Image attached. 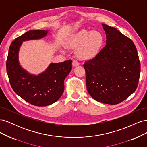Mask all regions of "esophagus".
Returning a JSON list of instances; mask_svg holds the SVG:
<instances>
[{
	"label": "esophagus",
	"mask_w": 147,
	"mask_h": 147,
	"mask_svg": "<svg viewBox=\"0 0 147 147\" xmlns=\"http://www.w3.org/2000/svg\"><path fill=\"white\" fill-rule=\"evenodd\" d=\"M72 65H73L74 67H76V66L79 65L80 63H78V62L77 60H74L73 62H72Z\"/></svg>",
	"instance_id": "34e87169"
}]
</instances>
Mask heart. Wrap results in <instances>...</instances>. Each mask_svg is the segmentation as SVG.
Instances as JSON below:
<instances>
[{"label":"heart","instance_id":"b5f03b06","mask_svg":"<svg viewBox=\"0 0 147 147\" xmlns=\"http://www.w3.org/2000/svg\"><path fill=\"white\" fill-rule=\"evenodd\" d=\"M103 42L102 35L97 31L82 29L71 35L67 45L77 48V55L82 59H90L95 56Z\"/></svg>","mask_w":147,"mask_h":147}]
</instances>
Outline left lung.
Here are the masks:
<instances>
[{"instance_id": "obj_1", "label": "left lung", "mask_w": 147, "mask_h": 147, "mask_svg": "<svg viewBox=\"0 0 147 147\" xmlns=\"http://www.w3.org/2000/svg\"><path fill=\"white\" fill-rule=\"evenodd\" d=\"M106 45L94 58L86 61L87 91L96 101L115 105L137 88L140 63L134 43L116 28L102 24Z\"/></svg>"}]
</instances>
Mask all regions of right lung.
Masks as SVG:
<instances>
[{"label": "right lung", "mask_w": 147, "mask_h": 147, "mask_svg": "<svg viewBox=\"0 0 147 147\" xmlns=\"http://www.w3.org/2000/svg\"><path fill=\"white\" fill-rule=\"evenodd\" d=\"M48 30H29L11 42L7 60V72L12 89L29 104L38 107L55 103L63 95L64 82L72 70V60L51 63L38 75L30 74L21 66L19 51L23 42L41 39Z\"/></svg>", "instance_id": "obj_1"}]
</instances>
